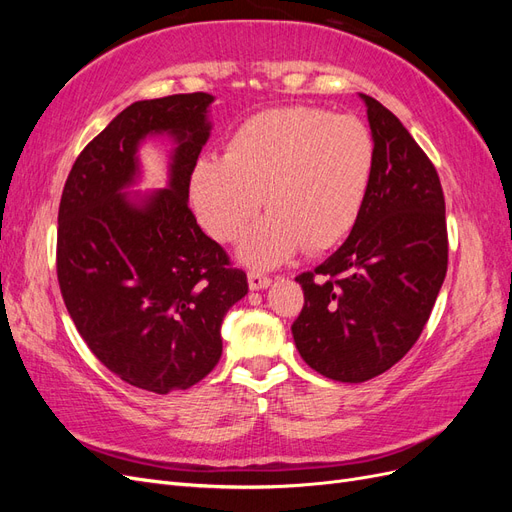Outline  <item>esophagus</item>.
I'll return each mask as SVG.
<instances>
[{
	"label": "esophagus",
	"mask_w": 512,
	"mask_h": 512,
	"mask_svg": "<svg viewBox=\"0 0 512 512\" xmlns=\"http://www.w3.org/2000/svg\"><path fill=\"white\" fill-rule=\"evenodd\" d=\"M247 284H250V290H265L271 286V277L262 275L258 271L247 273Z\"/></svg>",
	"instance_id": "esophagus-1"
}]
</instances>
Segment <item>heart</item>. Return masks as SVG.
<instances>
[{
  "label": "heart",
  "instance_id": "b5f03b06",
  "mask_svg": "<svg viewBox=\"0 0 512 512\" xmlns=\"http://www.w3.org/2000/svg\"><path fill=\"white\" fill-rule=\"evenodd\" d=\"M376 141L363 121L312 106L271 108L230 134L224 156L190 177L198 222L237 241L262 198L269 213L241 241L243 265L271 269L299 250L327 252L359 224L376 175Z\"/></svg>",
  "mask_w": 512,
  "mask_h": 512
}]
</instances>
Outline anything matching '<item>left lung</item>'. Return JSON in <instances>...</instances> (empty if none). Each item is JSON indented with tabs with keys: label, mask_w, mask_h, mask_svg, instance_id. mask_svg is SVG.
<instances>
[{
	"label": "left lung",
	"mask_w": 512,
	"mask_h": 512,
	"mask_svg": "<svg viewBox=\"0 0 512 512\" xmlns=\"http://www.w3.org/2000/svg\"><path fill=\"white\" fill-rule=\"evenodd\" d=\"M376 141V175L359 224L320 267L301 273L294 346L324 378L365 382L414 346L448 262L436 168L389 108L359 94Z\"/></svg>",
	"instance_id": "1"
}]
</instances>
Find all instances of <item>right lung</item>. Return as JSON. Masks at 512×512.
<instances>
[{"instance_id":"add662e5","label":"right lung","mask_w":512,"mask_h":512,"mask_svg":"<svg viewBox=\"0 0 512 512\" xmlns=\"http://www.w3.org/2000/svg\"><path fill=\"white\" fill-rule=\"evenodd\" d=\"M211 94L134 102L76 158L59 203L61 297L89 350L136 389L185 391L222 356V322L247 294L190 211V177L211 136ZM168 137L167 185L136 193L137 151Z\"/></svg>"}]
</instances>
